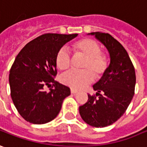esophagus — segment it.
<instances>
[{
    "mask_svg": "<svg viewBox=\"0 0 147 147\" xmlns=\"http://www.w3.org/2000/svg\"><path fill=\"white\" fill-rule=\"evenodd\" d=\"M70 92H71V94H76V93H78V91H77L76 90H74V89L70 90Z\"/></svg>",
    "mask_w": 147,
    "mask_h": 147,
    "instance_id": "obj_1",
    "label": "esophagus"
}]
</instances>
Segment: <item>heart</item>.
<instances>
[{
  "label": "heart",
  "instance_id": "heart-1",
  "mask_svg": "<svg viewBox=\"0 0 147 147\" xmlns=\"http://www.w3.org/2000/svg\"><path fill=\"white\" fill-rule=\"evenodd\" d=\"M76 54L86 57L82 65L84 70H69L61 77L65 85L73 89H82L94 80V75L99 78L103 75L108 66L107 57L101 53V48L94 40L83 39L73 45ZM56 65L60 70H66L71 65V57L66 48H61L57 53Z\"/></svg>",
  "mask_w": 147,
  "mask_h": 147
}]
</instances>
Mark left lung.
I'll return each instance as SVG.
<instances>
[{
    "instance_id": "obj_1",
    "label": "left lung",
    "mask_w": 147,
    "mask_h": 147,
    "mask_svg": "<svg viewBox=\"0 0 147 147\" xmlns=\"http://www.w3.org/2000/svg\"><path fill=\"white\" fill-rule=\"evenodd\" d=\"M107 48L110 64L94 86L95 96L88 94L87 102L79 107L82 120L96 128L111 125L125 113L134 94L136 75L126 50L111 34L91 32Z\"/></svg>"
}]
</instances>
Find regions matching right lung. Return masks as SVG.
<instances>
[{
	"label": "right lung",
	"instance_id": "add662e5",
	"mask_svg": "<svg viewBox=\"0 0 147 147\" xmlns=\"http://www.w3.org/2000/svg\"><path fill=\"white\" fill-rule=\"evenodd\" d=\"M78 34H44L31 40L20 51L12 65L9 82L11 98L26 121L42 125L53 121L61 109L69 88L54 80L56 56ZM46 86L52 87L46 92Z\"/></svg>",
	"mask_w": 147,
	"mask_h": 147
}]
</instances>
